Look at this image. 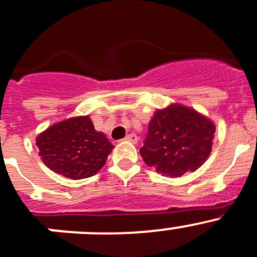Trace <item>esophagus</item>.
Returning <instances> with one entry per match:
<instances>
[{"label":"esophagus","mask_w":257,"mask_h":257,"mask_svg":"<svg viewBox=\"0 0 257 257\" xmlns=\"http://www.w3.org/2000/svg\"><path fill=\"white\" fill-rule=\"evenodd\" d=\"M125 141H129V142H133V144H136V142L139 141V137H137L135 133H131V135H128L126 137H125Z\"/></svg>","instance_id":"1"}]
</instances>
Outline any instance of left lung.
<instances>
[{
  "label": "left lung",
  "instance_id": "obj_1",
  "mask_svg": "<svg viewBox=\"0 0 257 257\" xmlns=\"http://www.w3.org/2000/svg\"><path fill=\"white\" fill-rule=\"evenodd\" d=\"M214 133L212 120L185 105L171 104L154 113L140 154L157 172L178 178L208 159Z\"/></svg>",
  "mask_w": 257,
  "mask_h": 257
}]
</instances>
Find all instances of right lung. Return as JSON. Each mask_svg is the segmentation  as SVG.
<instances>
[{
  "label": "right lung",
  "mask_w": 257,
  "mask_h": 257,
  "mask_svg": "<svg viewBox=\"0 0 257 257\" xmlns=\"http://www.w3.org/2000/svg\"><path fill=\"white\" fill-rule=\"evenodd\" d=\"M36 145L48 169L74 180L95 175L113 148L103 133L96 132L88 116L52 125L36 137Z\"/></svg>",
  "instance_id": "add662e5"
}]
</instances>
